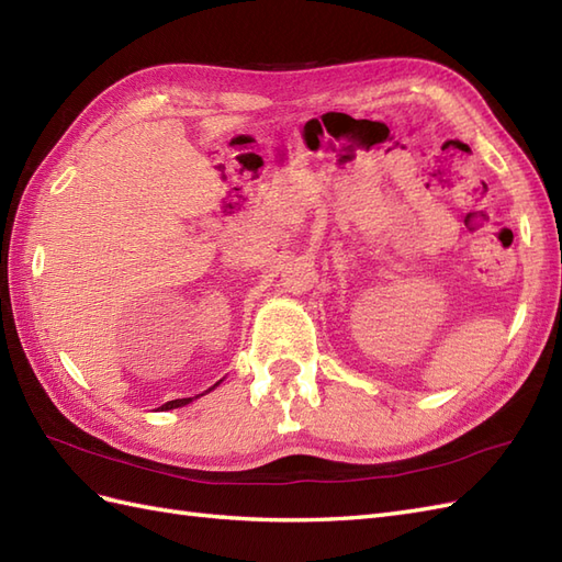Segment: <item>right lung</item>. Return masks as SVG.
Wrapping results in <instances>:
<instances>
[{"instance_id": "1", "label": "right lung", "mask_w": 562, "mask_h": 562, "mask_svg": "<svg viewBox=\"0 0 562 562\" xmlns=\"http://www.w3.org/2000/svg\"><path fill=\"white\" fill-rule=\"evenodd\" d=\"M213 386H218V384H213ZM213 386H211V390H213ZM211 390H209V392H211ZM190 401H192V398H176V401H168V404H164V406H161V411H170V408L187 406V404H190Z\"/></svg>"}]
</instances>
